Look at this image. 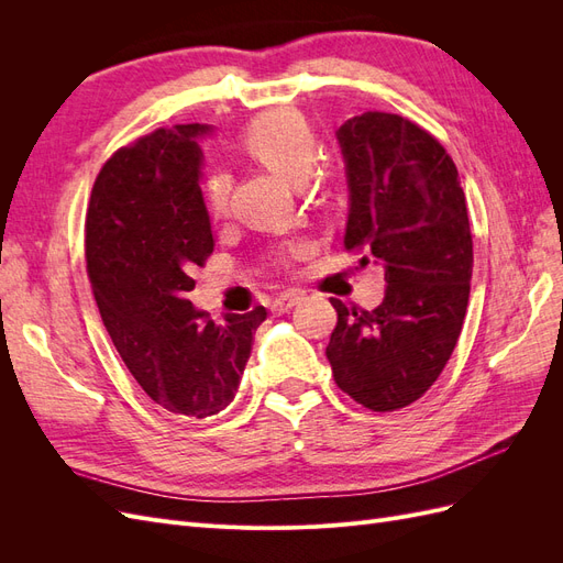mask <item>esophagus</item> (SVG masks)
I'll return each instance as SVG.
<instances>
[{
	"label": "esophagus",
	"mask_w": 563,
	"mask_h": 563,
	"mask_svg": "<svg viewBox=\"0 0 563 563\" xmlns=\"http://www.w3.org/2000/svg\"><path fill=\"white\" fill-rule=\"evenodd\" d=\"M298 300H300V294H296V291H286V294L277 296L275 300L269 302V312H272V314L288 312V310L294 308V305H298Z\"/></svg>",
	"instance_id": "34e87169"
}]
</instances>
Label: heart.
<instances>
[{"mask_svg":"<svg viewBox=\"0 0 563 563\" xmlns=\"http://www.w3.org/2000/svg\"><path fill=\"white\" fill-rule=\"evenodd\" d=\"M242 147L253 159L294 183L308 178L319 155V143L310 122L296 110H275L255 117L242 133ZM201 197L203 209L213 220L223 218L230 201V176L225 172H211L201 185ZM305 249L308 246L302 242L284 244L275 258L291 261L302 255Z\"/></svg>","mask_w":563,"mask_h":563,"instance_id":"obj_1","label":"heart"}]
</instances>
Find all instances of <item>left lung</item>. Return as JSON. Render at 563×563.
I'll list each match as a JSON object with an SVG mask.
<instances>
[{"mask_svg": "<svg viewBox=\"0 0 563 563\" xmlns=\"http://www.w3.org/2000/svg\"><path fill=\"white\" fill-rule=\"evenodd\" d=\"M347 162L345 249L385 269L376 310L331 305L335 385L371 411L418 401L451 360L467 312L472 232L457 168L430 131L391 112L338 129Z\"/></svg>", "mask_w": 563, "mask_h": 563, "instance_id": "obj_1", "label": "left lung"}]
</instances>
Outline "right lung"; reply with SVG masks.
<instances>
[{
	"label": "right lung",
	"instance_id": "1",
	"mask_svg": "<svg viewBox=\"0 0 563 563\" xmlns=\"http://www.w3.org/2000/svg\"><path fill=\"white\" fill-rule=\"evenodd\" d=\"M207 124H176L119 147L93 183L84 225L100 317L131 376L172 413L209 418L234 399L263 305L223 321L192 308L213 253L199 187Z\"/></svg>",
	"mask_w": 563,
	"mask_h": 563
}]
</instances>
